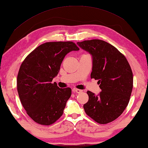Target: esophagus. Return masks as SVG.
I'll list each match as a JSON object with an SVG mask.
<instances>
[{"mask_svg":"<svg viewBox=\"0 0 148 148\" xmlns=\"http://www.w3.org/2000/svg\"><path fill=\"white\" fill-rule=\"evenodd\" d=\"M73 92L74 93H81L82 92V90H79V89H77V88H73V89L72 90Z\"/></svg>","mask_w":148,"mask_h":148,"instance_id":"1","label":"esophagus"}]
</instances>
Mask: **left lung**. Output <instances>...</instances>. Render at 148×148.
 Here are the masks:
<instances>
[{
    "instance_id": "left-lung-1",
    "label": "left lung",
    "mask_w": 148,
    "mask_h": 148,
    "mask_svg": "<svg viewBox=\"0 0 148 148\" xmlns=\"http://www.w3.org/2000/svg\"><path fill=\"white\" fill-rule=\"evenodd\" d=\"M92 56L91 79L99 80L101 92L98 95L88 91L89 100L84 105L88 116L99 124L118 118L129 102L133 76L127 60L116 47L102 40L77 43Z\"/></svg>"
}]
</instances>
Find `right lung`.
<instances>
[{"mask_svg": "<svg viewBox=\"0 0 148 148\" xmlns=\"http://www.w3.org/2000/svg\"><path fill=\"white\" fill-rule=\"evenodd\" d=\"M79 47L71 41L47 42L34 49L21 64L17 88L22 105L36 123L50 125L60 118L71 95L70 88L51 84L65 56Z\"/></svg>", "mask_w": 148, "mask_h": 148, "instance_id": "obj_1", "label": "right lung"}]
</instances>
